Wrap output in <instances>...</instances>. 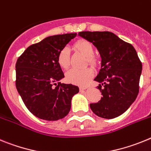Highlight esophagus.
Instances as JSON below:
<instances>
[{
  "label": "esophagus",
  "instance_id": "obj_1",
  "mask_svg": "<svg viewBox=\"0 0 151 151\" xmlns=\"http://www.w3.org/2000/svg\"><path fill=\"white\" fill-rule=\"evenodd\" d=\"M86 87H84V86H81L80 87V91H83V90H86Z\"/></svg>",
  "mask_w": 151,
  "mask_h": 151
}]
</instances>
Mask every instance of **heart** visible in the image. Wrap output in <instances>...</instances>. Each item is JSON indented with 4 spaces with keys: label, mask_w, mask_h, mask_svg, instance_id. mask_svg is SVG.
<instances>
[{
    "label": "heart",
    "mask_w": 151,
    "mask_h": 151,
    "mask_svg": "<svg viewBox=\"0 0 151 151\" xmlns=\"http://www.w3.org/2000/svg\"><path fill=\"white\" fill-rule=\"evenodd\" d=\"M75 49L84 55L86 57V61L89 65L96 67L98 65L97 57L94 55L93 45L85 39H80L74 45ZM58 64L61 68L67 69L70 66V53L69 49L67 47L61 48L58 54ZM93 76V70L91 68H85L83 69L72 68L68 70L65 75V79L68 83L73 84L84 86L89 83V81Z\"/></svg>",
    "instance_id": "obj_1"
}]
</instances>
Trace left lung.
<instances>
[{
	"label": "left lung",
	"instance_id": "obj_1",
	"mask_svg": "<svg viewBox=\"0 0 151 151\" xmlns=\"http://www.w3.org/2000/svg\"><path fill=\"white\" fill-rule=\"evenodd\" d=\"M80 36L92 42L99 50L102 66L94 81L103 97L90 103L99 117L114 119L124 113L135 100L139 92L142 64L130 43L110 32H80Z\"/></svg>",
	"mask_w": 151,
	"mask_h": 151
}]
</instances>
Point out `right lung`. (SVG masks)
<instances>
[{"label":"right lung","instance_id":"right-lung-1","mask_svg":"<svg viewBox=\"0 0 151 151\" xmlns=\"http://www.w3.org/2000/svg\"><path fill=\"white\" fill-rule=\"evenodd\" d=\"M76 36H48L29 46L17 61V90L29 111L39 119L56 121L65 117L73 96L79 92L74 85L55 83L65 77L58 64V54Z\"/></svg>","mask_w":151,"mask_h":151}]
</instances>
